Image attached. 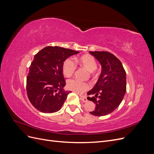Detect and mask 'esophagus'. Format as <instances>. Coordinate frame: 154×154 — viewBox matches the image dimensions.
<instances>
[{
	"mask_svg": "<svg viewBox=\"0 0 154 154\" xmlns=\"http://www.w3.org/2000/svg\"><path fill=\"white\" fill-rule=\"evenodd\" d=\"M80 100H81L83 102H87V97L85 96H82V95H80Z\"/></svg>",
	"mask_w": 154,
	"mask_h": 154,
	"instance_id": "esophagus-1",
	"label": "esophagus"
}]
</instances>
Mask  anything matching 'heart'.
Masks as SVG:
<instances>
[{"label": "heart", "mask_w": 154, "mask_h": 154, "mask_svg": "<svg viewBox=\"0 0 154 154\" xmlns=\"http://www.w3.org/2000/svg\"><path fill=\"white\" fill-rule=\"evenodd\" d=\"M76 61L90 71H94L97 67L95 58L90 54H83L76 59ZM76 69V64L72 58H67L65 60L63 64V73L65 76L67 77L71 76L75 72ZM66 87L69 90L82 94L89 89L91 85L88 83L83 82L72 78L67 81Z\"/></svg>", "instance_id": "1"}]
</instances>
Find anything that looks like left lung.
<instances>
[{
  "label": "left lung",
  "instance_id": "left-lung-1",
  "mask_svg": "<svg viewBox=\"0 0 154 154\" xmlns=\"http://www.w3.org/2000/svg\"><path fill=\"white\" fill-rule=\"evenodd\" d=\"M98 60L102 71L94 88L87 92V100L94 102L95 109L89 112L103 116L112 112L123 99L127 89L126 72L120 60L107 51H89Z\"/></svg>",
  "mask_w": 154,
  "mask_h": 154
}]
</instances>
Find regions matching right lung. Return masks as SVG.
<instances>
[{"label": "right lung", "instance_id": "add662e5", "mask_svg": "<svg viewBox=\"0 0 154 154\" xmlns=\"http://www.w3.org/2000/svg\"><path fill=\"white\" fill-rule=\"evenodd\" d=\"M78 51L58 46H48L36 53L26 80L27 94L35 109L53 113L62 106L71 91L63 89V62Z\"/></svg>", "mask_w": 154, "mask_h": 154}]
</instances>
